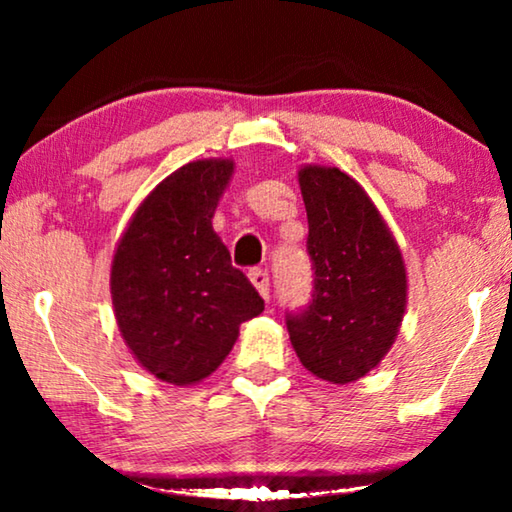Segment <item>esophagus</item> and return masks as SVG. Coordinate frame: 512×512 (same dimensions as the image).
Here are the masks:
<instances>
[{
    "mask_svg": "<svg viewBox=\"0 0 512 512\" xmlns=\"http://www.w3.org/2000/svg\"><path fill=\"white\" fill-rule=\"evenodd\" d=\"M249 279H251V284L256 286V291L261 293V296L268 300L270 298V279H268V272L265 270H261V268H254V270H249Z\"/></svg>",
    "mask_w": 512,
    "mask_h": 512,
    "instance_id": "obj_1",
    "label": "esophagus"
}]
</instances>
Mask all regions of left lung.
I'll list each match as a JSON object with an SVG mask.
<instances>
[{
  "mask_svg": "<svg viewBox=\"0 0 512 512\" xmlns=\"http://www.w3.org/2000/svg\"><path fill=\"white\" fill-rule=\"evenodd\" d=\"M307 209L314 291L286 314L291 345L319 380L347 384L370 373L394 345L408 303L401 249L368 193L338 167L298 172Z\"/></svg>",
  "mask_w": 512,
  "mask_h": 512,
  "instance_id": "1",
  "label": "left lung"
}]
</instances>
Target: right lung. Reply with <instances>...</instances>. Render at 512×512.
I'll return each instance as SVG.
<instances>
[{
    "instance_id": "add662e5",
    "label": "right lung",
    "mask_w": 512,
    "mask_h": 512,
    "mask_svg": "<svg viewBox=\"0 0 512 512\" xmlns=\"http://www.w3.org/2000/svg\"><path fill=\"white\" fill-rule=\"evenodd\" d=\"M228 158L193 160L146 195L111 261V303L125 345L158 380H205L263 298L233 268L212 216L233 177Z\"/></svg>"
}]
</instances>
